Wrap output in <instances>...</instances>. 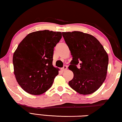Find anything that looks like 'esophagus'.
Segmentation results:
<instances>
[{
  "instance_id": "1",
  "label": "esophagus",
  "mask_w": 122,
  "mask_h": 122,
  "mask_svg": "<svg viewBox=\"0 0 122 122\" xmlns=\"http://www.w3.org/2000/svg\"><path fill=\"white\" fill-rule=\"evenodd\" d=\"M67 68H68V66H66V65H65V66H63V67L62 68L61 70L62 71H65L67 69Z\"/></svg>"
}]
</instances>
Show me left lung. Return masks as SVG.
I'll list each match as a JSON object with an SVG mask.
<instances>
[{
    "label": "left lung",
    "mask_w": 122,
    "mask_h": 122,
    "mask_svg": "<svg viewBox=\"0 0 122 122\" xmlns=\"http://www.w3.org/2000/svg\"><path fill=\"white\" fill-rule=\"evenodd\" d=\"M73 60L68 68L74 77L69 85L83 95L93 93L102 86L107 76L109 57L97 39L78 31L63 32ZM80 65L77 67V65Z\"/></svg>",
    "instance_id": "8db88e82"
}]
</instances>
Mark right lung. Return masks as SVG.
I'll use <instances>...</instances> for the list:
<instances>
[{"instance_id":"add662e5","label":"right lung","mask_w":122,"mask_h":122,"mask_svg":"<svg viewBox=\"0 0 122 122\" xmlns=\"http://www.w3.org/2000/svg\"><path fill=\"white\" fill-rule=\"evenodd\" d=\"M62 38L60 32L39 30L28 34L13 54L14 73L22 89L40 95L52 86L59 69L53 66L54 48Z\"/></svg>"}]
</instances>
